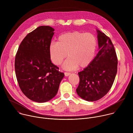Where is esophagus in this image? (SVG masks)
Wrapping results in <instances>:
<instances>
[{"instance_id": "34e87169", "label": "esophagus", "mask_w": 133, "mask_h": 133, "mask_svg": "<svg viewBox=\"0 0 133 133\" xmlns=\"http://www.w3.org/2000/svg\"><path fill=\"white\" fill-rule=\"evenodd\" d=\"M70 74V72H65V75L66 76H69Z\"/></svg>"}]
</instances>
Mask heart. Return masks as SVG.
I'll use <instances>...</instances> for the list:
<instances>
[{
  "label": "heart",
  "mask_w": 133,
  "mask_h": 133,
  "mask_svg": "<svg viewBox=\"0 0 133 133\" xmlns=\"http://www.w3.org/2000/svg\"><path fill=\"white\" fill-rule=\"evenodd\" d=\"M97 45L96 36L90 32L79 31L66 32L58 37V42L52 41L49 47L50 59L59 65L68 56L63 67L74 70L79 66H87L94 58Z\"/></svg>",
  "instance_id": "heart-1"
}]
</instances>
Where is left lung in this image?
I'll return each instance as SVG.
<instances>
[{
    "instance_id": "obj_1",
    "label": "left lung",
    "mask_w": 133,
    "mask_h": 133,
    "mask_svg": "<svg viewBox=\"0 0 133 133\" xmlns=\"http://www.w3.org/2000/svg\"><path fill=\"white\" fill-rule=\"evenodd\" d=\"M96 31L99 50L87 67L78 73L79 84L76 92L89 102L100 99L109 91L117 71V57L110 39L100 30Z\"/></svg>"
}]
</instances>
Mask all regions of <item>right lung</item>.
<instances>
[{
    "label": "right lung",
    "instance_id": "right-lung-1",
    "mask_svg": "<svg viewBox=\"0 0 133 133\" xmlns=\"http://www.w3.org/2000/svg\"><path fill=\"white\" fill-rule=\"evenodd\" d=\"M54 30L48 26L37 27L24 38L15 57L19 86L27 98L38 103L54 98L64 77L50 60L49 47Z\"/></svg>",
    "mask_w": 133,
    "mask_h": 133
}]
</instances>
